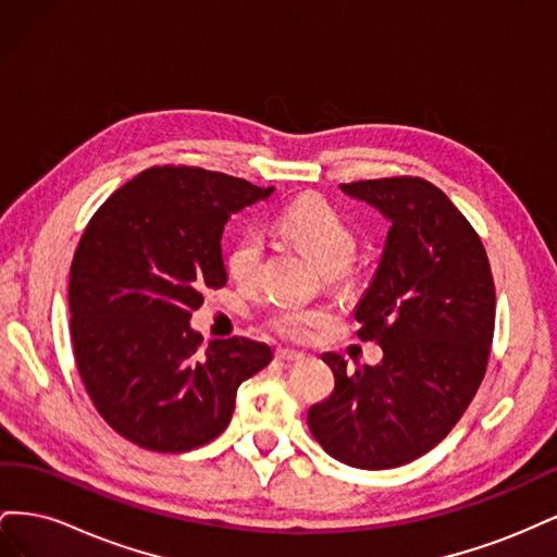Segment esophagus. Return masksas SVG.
<instances>
[{"label": "esophagus", "mask_w": 557, "mask_h": 557, "mask_svg": "<svg viewBox=\"0 0 557 557\" xmlns=\"http://www.w3.org/2000/svg\"><path fill=\"white\" fill-rule=\"evenodd\" d=\"M305 358H307L305 352H299V350H290V348H278V350H276V360H278V362H285V364L299 362V360H305Z\"/></svg>", "instance_id": "1"}]
</instances>
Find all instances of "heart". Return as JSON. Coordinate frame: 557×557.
I'll list each match as a JSON object with an SVG mask.
<instances>
[{
    "label": "heart",
    "instance_id": "b5f03b06",
    "mask_svg": "<svg viewBox=\"0 0 557 557\" xmlns=\"http://www.w3.org/2000/svg\"><path fill=\"white\" fill-rule=\"evenodd\" d=\"M278 227L323 269L330 281H339L358 252L356 232L350 230L346 218L332 209L327 201L305 197L297 199L278 218ZM264 242L258 232H246L232 244L227 252L230 278L250 288L256 285L262 267ZM330 320L327 311L301 305H278L269 315V327L290 342H307L309 336Z\"/></svg>",
    "mask_w": 557,
    "mask_h": 557
}]
</instances>
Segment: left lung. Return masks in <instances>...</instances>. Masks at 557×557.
I'll return each mask as SVG.
<instances>
[{
    "mask_svg": "<svg viewBox=\"0 0 557 557\" xmlns=\"http://www.w3.org/2000/svg\"><path fill=\"white\" fill-rule=\"evenodd\" d=\"M339 188L391 223L356 307L358 336L374 339L383 360L348 369L325 352L334 391L309 409V430L334 460L393 469L432 450L474 399L495 332V283L479 234L432 183L397 176Z\"/></svg>",
    "mask_w": 557,
    "mask_h": 557,
    "instance_id": "8db88e82",
    "label": "left lung"
}]
</instances>
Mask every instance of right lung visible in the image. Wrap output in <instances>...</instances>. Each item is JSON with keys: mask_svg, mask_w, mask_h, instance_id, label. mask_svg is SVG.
Wrapping results in <instances>:
<instances>
[{"mask_svg": "<svg viewBox=\"0 0 557 557\" xmlns=\"http://www.w3.org/2000/svg\"><path fill=\"white\" fill-rule=\"evenodd\" d=\"M272 188L205 172L153 166L92 215L70 272L78 374L107 423L132 444L183 453L215 440L239 385L272 348L232 336L201 350L190 327L207 288H223V227Z\"/></svg>", "mask_w": 557, "mask_h": 557, "instance_id": "obj_1", "label": "right lung"}]
</instances>
